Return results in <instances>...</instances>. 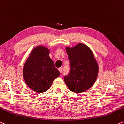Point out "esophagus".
Returning <instances> with one entry per match:
<instances>
[{"label": "esophagus", "mask_w": 124, "mask_h": 124, "mask_svg": "<svg viewBox=\"0 0 124 124\" xmlns=\"http://www.w3.org/2000/svg\"><path fill=\"white\" fill-rule=\"evenodd\" d=\"M58 70L59 71V72L61 73H62V68H58Z\"/></svg>", "instance_id": "1"}]
</instances>
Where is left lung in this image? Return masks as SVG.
Returning a JSON list of instances; mask_svg holds the SVG:
<instances>
[{
	"instance_id": "obj_1",
	"label": "left lung",
	"mask_w": 124,
	"mask_h": 124,
	"mask_svg": "<svg viewBox=\"0 0 124 124\" xmlns=\"http://www.w3.org/2000/svg\"><path fill=\"white\" fill-rule=\"evenodd\" d=\"M70 62V72L64 77L69 90L81 93L90 88L98 77L99 68L91 50L79 43L74 47L66 48Z\"/></svg>"
}]
</instances>
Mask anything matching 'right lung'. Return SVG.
<instances>
[{
  "mask_svg": "<svg viewBox=\"0 0 124 124\" xmlns=\"http://www.w3.org/2000/svg\"><path fill=\"white\" fill-rule=\"evenodd\" d=\"M50 50L43 46H38L31 52L23 69V78L31 89L38 93L46 91L54 80L60 75L49 56Z\"/></svg>",
  "mask_w": 124,
  "mask_h": 124,
  "instance_id": "right-lung-1",
  "label": "right lung"
}]
</instances>
